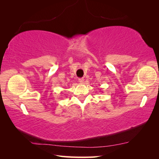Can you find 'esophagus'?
<instances>
[{
	"mask_svg": "<svg viewBox=\"0 0 159 159\" xmlns=\"http://www.w3.org/2000/svg\"><path fill=\"white\" fill-rule=\"evenodd\" d=\"M79 81L80 83H84V79H79Z\"/></svg>",
	"mask_w": 159,
	"mask_h": 159,
	"instance_id": "obj_1",
	"label": "esophagus"
}]
</instances>
